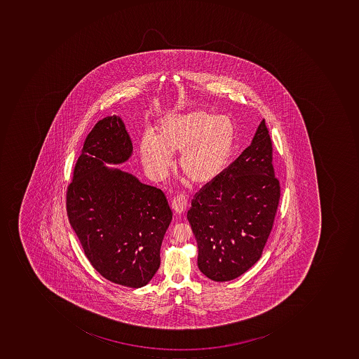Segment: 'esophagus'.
<instances>
[{
	"label": "esophagus",
	"mask_w": 359,
	"mask_h": 359,
	"mask_svg": "<svg viewBox=\"0 0 359 359\" xmlns=\"http://www.w3.org/2000/svg\"><path fill=\"white\" fill-rule=\"evenodd\" d=\"M188 207V198L184 195H179V196L175 197L171 204V208L174 209L175 212L181 215L184 212L185 209Z\"/></svg>",
	"instance_id": "esophagus-1"
}]
</instances>
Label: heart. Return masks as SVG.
<instances>
[{
	"mask_svg": "<svg viewBox=\"0 0 359 359\" xmlns=\"http://www.w3.org/2000/svg\"><path fill=\"white\" fill-rule=\"evenodd\" d=\"M236 126L232 117L203 108L171 113L158 121L153 137L139 147L149 174L162 178L171 166V155L180 153L179 167L191 182L206 185L226 168L234 151Z\"/></svg>",
	"mask_w": 359,
	"mask_h": 359,
	"instance_id": "1",
	"label": "heart"
}]
</instances>
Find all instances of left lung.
I'll return each mask as SVG.
<instances>
[{"mask_svg": "<svg viewBox=\"0 0 359 359\" xmlns=\"http://www.w3.org/2000/svg\"><path fill=\"white\" fill-rule=\"evenodd\" d=\"M272 161L263 120L250 146L192 199L188 220L198 247L197 265L211 280H232L262 256L280 198Z\"/></svg>", "mask_w": 359, "mask_h": 359, "instance_id": "obj_1", "label": "left lung"}]
</instances>
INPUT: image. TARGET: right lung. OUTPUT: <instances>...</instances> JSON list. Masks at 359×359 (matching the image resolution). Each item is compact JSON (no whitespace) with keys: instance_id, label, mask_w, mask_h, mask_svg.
<instances>
[{"instance_id":"right-lung-1","label":"right lung","mask_w":359,"mask_h":359,"mask_svg":"<svg viewBox=\"0 0 359 359\" xmlns=\"http://www.w3.org/2000/svg\"><path fill=\"white\" fill-rule=\"evenodd\" d=\"M133 143L122 118L103 117L87 135L67 190V213L85 256L114 284L146 286L161 264L172 212L164 193L104 164H122Z\"/></svg>"}]
</instances>
